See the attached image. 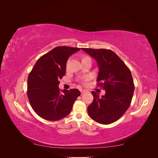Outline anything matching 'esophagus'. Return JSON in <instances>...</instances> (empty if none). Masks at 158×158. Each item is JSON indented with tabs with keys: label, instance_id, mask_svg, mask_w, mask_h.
Returning <instances> with one entry per match:
<instances>
[{
	"label": "esophagus",
	"instance_id": "34e87169",
	"mask_svg": "<svg viewBox=\"0 0 158 158\" xmlns=\"http://www.w3.org/2000/svg\"><path fill=\"white\" fill-rule=\"evenodd\" d=\"M80 91L81 95H83V94H84L85 92V90H84V89H80Z\"/></svg>",
	"mask_w": 158,
	"mask_h": 158
}]
</instances>
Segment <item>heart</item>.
Returning a JSON list of instances; mask_svg holds the SVG:
<instances>
[{"instance_id": "1", "label": "heart", "mask_w": 158, "mask_h": 158, "mask_svg": "<svg viewBox=\"0 0 158 158\" xmlns=\"http://www.w3.org/2000/svg\"><path fill=\"white\" fill-rule=\"evenodd\" d=\"M85 57H86V56H85ZM84 58H85V57H84ZM68 63H69V62L67 63V64H66V66H68Z\"/></svg>"}]
</instances>
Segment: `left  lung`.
<instances>
[{
	"label": "left lung",
	"mask_w": 158,
	"mask_h": 158,
	"mask_svg": "<svg viewBox=\"0 0 158 158\" xmlns=\"http://www.w3.org/2000/svg\"><path fill=\"white\" fill-rule=\"evenodd\" d=\"M82 49L97 61L98 86L106 90L102 97L92 92L94 101L88 107L89 116L103 125L113 123L123 115L131 103L135 84L131 70L111 50Z\"/></svg>",
	"instance_id": "left-lung-1"
}]
</instances>
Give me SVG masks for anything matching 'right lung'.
I'll list each match as a JSON object with an SVG mask.
<instances>
[{
  "label": "right lung",
  "instance_id": "1",
  "mask_svg": "<svg viewBox=\"0 0 158 158\" xmlns=\"http://www.w3.org/2000/svg\"><path fill=\"white\" fill-rule=\"evenodd\" d=\"M80 50L76 47H56L37 60L28 75L27 97L37 114L47 121H59L70 113L78 89L60 92L59 80L66 73V62L70 55Z\"/></svg>",
  "mask_w": 158,
  "mask_h": 158
}]
</instances>
